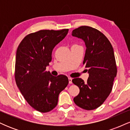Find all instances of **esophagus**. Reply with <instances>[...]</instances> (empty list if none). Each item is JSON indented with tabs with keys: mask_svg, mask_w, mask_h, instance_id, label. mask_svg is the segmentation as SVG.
Masks as SVG:
<instances>
[{
	"mask_svg": "<svg viewBox=\"0 0 130 130\" xmlns=\"http://www.w3.org/2000/svg\"><path fill=\"white\" fill-rule=\"evenodd\" d=\"M68 80H69V84H72V78L71 77H68Z\"/></svg>",
	"mask_w": 130,
	"mask_h": 130,
	"instance_id": "obj_1",
	"label": "esophagus"
}]
</instances>
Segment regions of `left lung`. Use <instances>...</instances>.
<instances>
[{"instance_id": "1", "label": "left lung", "mask_w": 130, "mask_h": 130, "mask_svg": "<svg viewBox=\"0 0 130 130\" xmlns=\"http://www.w3.org/2000/svg\"><path fill=\"white\" fill-rule=\"evenodd\" d=\"M72 35L85 42L83 64L89 74L86 83L79 77L72 80L80 90L74 102L84 109H95L103 103L112 89L117 72L114 50L107 37L95 28L80 26L73 30Z\"/></svg>"}]
</instances>
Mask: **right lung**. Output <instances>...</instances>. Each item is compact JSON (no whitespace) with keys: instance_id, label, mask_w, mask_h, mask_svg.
Wrapping results in <instances>:
<instances>
[{"instance_id":"add662e5","label":"right lung","mask_w":130,"mask_h":130,"mask_svg":"<svg viewBox=\"0 0 130 130\" xmlns=\"http://www.w3.org/2000/svg\"><path fill=\"white\" fill-rule=\"evenodd\" d=\"M68 29L41 30L24 38L16 51L14 77L24 98L40 112L53 110L59 93L68 84L65 75L54 76L46 68L54 47L66 37Z\"/></svg>"}]
</instances>
